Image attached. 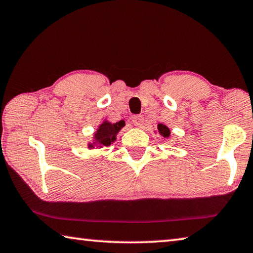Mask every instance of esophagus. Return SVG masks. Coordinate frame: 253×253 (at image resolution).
Masks as SVG:
<instances>
[{
    "instance_id": "obj_1",
    "label": "esophagus",
    "mask_w": 253,
    "mask_h": 253,
    "mask_svg": "<svg viewBox=\"0 0 253 253\" xmlns=\"http://www.w3.org/2000/svg\"><path fill=\"white\" fill-rule=\"evenodd\" d=\"M143 123H144V117L142 115H136L133 117V124L135 126L141 127L143 125Z\"/></svg>"
}]
</instances>
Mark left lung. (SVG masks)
I'll return each instance as SVG.
<instances>
[{
    "label": "left lung",
    "instance_id": "obj_1",
    "mask_svg": "<svg viewBox=\"0 0 253 253\" xmlns=\"http://www.w3.org/2000/svg\"><path fill=\"white\" fill-rule=\"evenodd\" d=\"M158 129L160 131V134H161L163 137H169L170 135V129L168 128L166 125H163V124H159L158 125Z\"/></svg>",
    "mask_w": 253,
    "mask_h": 253
}]
</instances>
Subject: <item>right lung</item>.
Masks as SVG:
<instances>
[{"instance_id": "1", "label": "right lung", "mask_w": 253, "mask_h": 253, "mask_svg": "<svg viewBox=\"0 0 253 253\" xmlns=\"http://www.w3.org/2000/svg\"><path fill=\"white\" fill-rule=\"evenodd\" d=\"M125 126V122L120 120V122L116 124H111L109 122L105 120L101 125L99 126L97 133L94 134V142L89 144V147L99 146H109L110 144L116 141V135L122 128Z\"/></svg>"}]
</instances>
